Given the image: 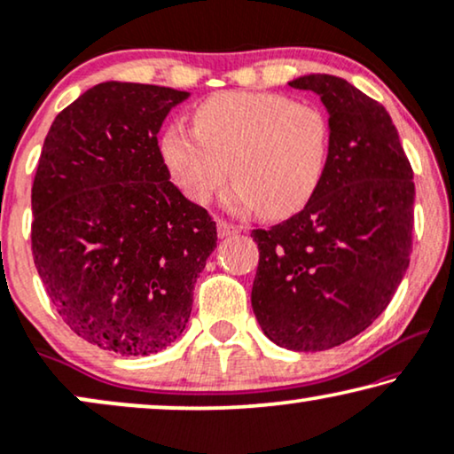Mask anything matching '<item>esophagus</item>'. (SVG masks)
Here are the masks:
<instances>
[{
  "instance_id": "obj_1",
  "label": "esophagus",
  "mask_w": 454,
  "mask_h": 454,
  "mask_svg": "<svg viewBox=\"0 0 454 454\" xmlns=\"http://www.w3.org/2000/svg\"><path fill=\"white\" fill-rule=\"evenodd\" d=\"M240 232V226L232 222H226V220H217V234H220L222 239L226 237H232V234H239Z\"/></svg>"
}]
</instances>
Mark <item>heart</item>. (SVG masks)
Instances as JSON below:
<instances>
[{
	"label": "heart",
	"instance_id": "b5f03b06",
	"mask_svg": "<svg viewBox=\"0 0 454 454\" xmlns=\"http://www.w3.org/2000/svg\"><path fill=\"white\" fill-rule=\"evenodd\" d=\"M195 130L170 124L161 155L191 201L207 203L237 178L234 207H255L265 217L299 211L316 195L330 157L332 129L322 107L278 93L228 90L192 112Z\"/></svg>",
	"mask_w": 454,
	"mask_h": 454
}]
</instances>
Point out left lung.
Listing matches in <instances>:
<instances>
[{
    "instance_id": "obj_1",
    "label": "left lung",
    "mask_w": 454,
    "mask_h": 454,
    "mask_svg": "<svg viewBox=\"0 0 454 454\" xmlns=\"http://www.w3.org/2000/svg\"><path fill=\"white\" fill-rule=\"evenodd\" d=\"M330 114L324 178L299 214L251 232L259 265L251 305L265 336L290 350H328L388 307L413 251V168L376 99L344 78L290 82Z\"/></svg>"
}]
</instances>
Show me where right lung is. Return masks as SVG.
Instances as JSON below:
<instances>
[{
    "instance_id": "obj_1",
    "label": "right lung",
    "mask_w": 454,
    "mask_h": 454,
    "mask_svg": "<svg viewBox=\"0 0 454 454\" xmlns=\"http://www.w3.org/2000/svg\"><path fill=\"white\" fill-rule=\"evenodd\" d=\"M189 93L101 82L53 120L35 172L30 249L82 340L143 357L170 347L215 249L207 209L170 183L157 132Z\"/></svg>"
}]
</instances>
